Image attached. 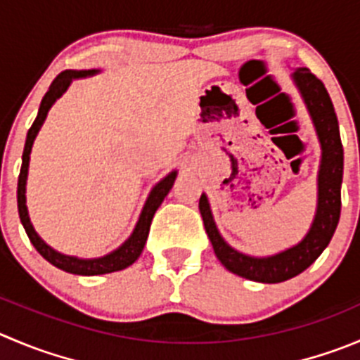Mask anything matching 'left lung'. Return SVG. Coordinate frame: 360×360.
I'll use <instances>...</instances> for the list:
<instances>
[{"label":"left lung","instance_id":"left-lung-1","mask_svg":"<svg viewBox=\"0 0 360 360\" xmlns=\"http://www.w3.org/2000/svg\"><path fill=\"white\" fill-rule=\"evenodd\" d=\"M293 79L311 112L321 145V164L318 174V210L309 233L300 244L270 258H252L229 248L212 219L205 194L200 198V212L205 229L214 245L219 262L237 276L258 283H281L307 269L323 252L336 231L341 214V180H343V145L340 125L327 88L307 68L293 72Z\"/></svg>","mask_w":360,"mask_h":360}]
</instances>
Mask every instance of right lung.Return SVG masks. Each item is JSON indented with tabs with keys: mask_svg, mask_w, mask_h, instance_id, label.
Returning <instances> with one entry per match:
<instances>
[{
	"mask_svg": "<svg viewBox=\"0 0 360 360\" xmlns=\"http://www.w3.org/2000/svg\"><path fill=\"white\" fill-rule=\"evenodd\" d=\"M90 74H95V70H83V72L63 70L61 74H58L56 79L51 83L49 90H47V94L44 95L42 102H40L39 115H37L35 122H33V125L30 127L28 136H26V145H24V152H22V166H20L19 184H17V208H19V217H20V222H22L24 229H26V235H28L30 242L33 244V248H35L37 251L47 259V262L53 263L54 266L65 270V272L77 274V276H98V274L116 272V270H123L129 265H132V263H134L136 259L139 258V255L143 252V248H145V242L146 238H148L150 224H152L153 214H155L157 208L160 207L164 198L167 196V193H169L171 186H173L174 182V178H176V171H173V173L167 174V176L164 178L162 182L157 184L155 189H153L152 194H150L148 201H146L145 208H143V214L141 217H139L134 233L131 235V238H129L122 248L116 249V251L111 252V255L104 256V258L79 259V258H74V256L60 255V252H56L54 249H51L49 245H47L46 242L37 235L32 222H30L28 208H26V196H24V193H26V176H28V164H30V152H32V145L33 141H35L37 132L40 131L44 120H46L49 108L54 104V101H56V98L67 90L70 81L75 79V77H83V75H90Z\"/></svg>",
	"mask_w": 360,
	"mask_h": 360,
	"instance_id": "obj_1",
	"label": "right lung"
}]
</instances>
